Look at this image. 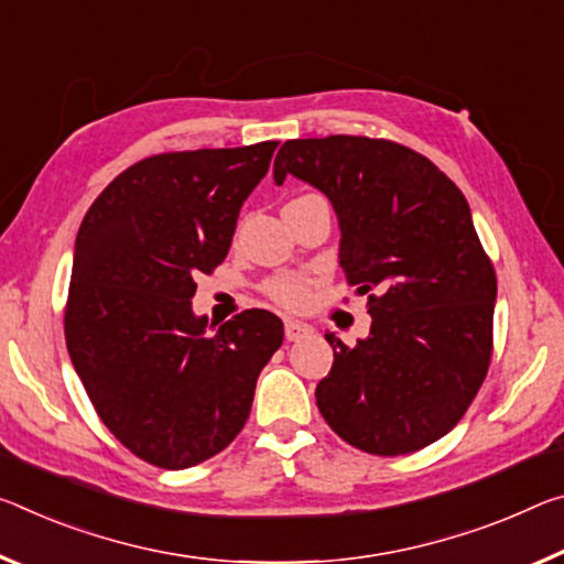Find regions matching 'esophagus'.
<instances>
[{"instance_id":"34e87169","label":"esophagus","mask_w":564,"mask_h":564,"mask_svg":"<svg viewBox=\"0 0 564 564\" xmlns=\"http://www.w3.org/2000/svg\"><path fill=\"white\" fill-rule=\"evenodd\" d=\"M311 336V326L301 324V321H285V341H299V338Z\"/></svg>"}]
</instances>
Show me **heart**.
<instances>
[{
  "label": "heart",
  "mask_w": 564,
  "mask_h": 564,
  "mask_svg": "<svg viewBox=\"0 0 564 564\" xmlns=\"http://www.w3.org/2000/svg\"><path fill=\"white\" fill-rule=\"evenodd\" d=\"M263 291L283 308H301L311 296V279L301 273H279L263 283Z\"/></svg>",
  "instance_id": "obj_1"
}]
</instances>
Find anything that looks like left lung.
Returning <instances> with one entry per match:
<instances>
[{"mask_svg": "<svg viewBox=\"0 0 564 564\" xmlns=\"http://www.w3.org/2000/svg\"><path fill=\"white\" fill-rule=\"evenodd\" d=\"M285 175L334 205L346 281L371 314L354 346L326 334L318 411L361 452L424 449L457 426L491 361L497 275L467 198L432 160L381 138L289 140L273 165L275 183Z\"/></svg>", "mask_w": 564, "mask_h": 564, "instance_id": "1", "label": "left lung"}]
</instances>
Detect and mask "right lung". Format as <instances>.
<instances>
[{
	"instance_id": "right-lung-1",
	"label": "right lung",
	"mask_w": 564,
	"mask_h": 564,
	"mask_svg": "<svg viewBox=\"0 0 564 564\" xmlns=\"http://www.w3.org/2000/svg\"><path fill=\"white\" fill-rule=\"evenodd\" d=\"M275 148L150 155L122 170L79 226L69 359L115 440L155 467L187 469L226 449L283 344L271 311H243L210 334L191 306L195 279L228 256L240 205Z\"/></svg>"
}]
</instances>
